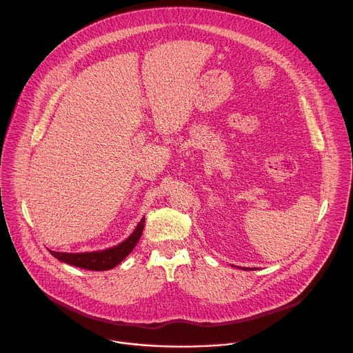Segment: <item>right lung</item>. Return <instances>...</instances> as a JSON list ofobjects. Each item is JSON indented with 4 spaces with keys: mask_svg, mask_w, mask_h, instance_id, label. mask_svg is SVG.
Segmentation results:
<instances>
[{
    "mask_svg": "<svg viewBox=\"0 0 353 353\" xmlns=\"http://www.w3.org/2000/svg\"><path fill=\"white\" fill-rule=\"evenodd\" d=\"M143 226H145V219L142 218V221L138 223V226L135 228V230L127 240H124L123 243H120L116 247H112V248H108L103 251L71 254V253H59V251L50 250V253H52V256H54L57 260H60L63 263H67L70 265L79 267L83 270H89V271L112 270L116 265H119L131 253L132 248L135 247V244L138 243V240L142 234Z\"/></svg>",
    "mask_w": 353,
    "mask_h": 353,
    "instance_id": "obj_1",
    "label": "right lung"
}]
</instances>
